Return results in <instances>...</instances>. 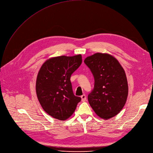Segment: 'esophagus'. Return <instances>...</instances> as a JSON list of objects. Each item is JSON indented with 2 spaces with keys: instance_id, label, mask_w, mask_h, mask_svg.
<instances>
[{
  "instance_id": "34e87169",
  "label": "esophagus",
  "mask_w": 153,
  "mask_h": 153,
  "mask_svg": "<svg viewBox=\"0 0 153 153\" xmlns=\"http://www.w3.org/2000/svg\"><path fill=\"white\" fill-rule=\"evenodd\" d=\"M81 99H82V102L86 101V96H85V95H82L81 96Z\"/></svg>"
}]
</instances>
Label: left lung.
Here are the masks:
<instances>
[{"instance_id":"8db88e82","label":"left lung","mask_w":153,"mask_h":153,"mask_svg":"<svg viewBox=\"0 0 153 153\" xmlns=\"http://www.w3.org/2000/svg\"><path fill=\"white\" fill-rule=\"evenodd\" d=\"M93 73L95 85L88 100L95 114L108 120L123 108L128 95L125 71L119 61L108 53H96L84 60Z\"/></svg>"}]
</instances>
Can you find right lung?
<instances>
[{
    "label": "right lung",
    "mask_w": 153,
    "mask_h": 153,
    "mask_svg": "<svg viewBox=\"0 0 153 153\" xmlns=\"http://www.w3.org/2000/svg\"><path fill=\"white\" fill-rule=\"evenodd\" d=\"M82 63L81 54L60 56L47 59L40 68L36 82V95L42 108L52 117L68 119L81 101L80 97L73 94L70 77Z\"/></svg>",
    "instance_id": "add662e5"
}]
</instances>
